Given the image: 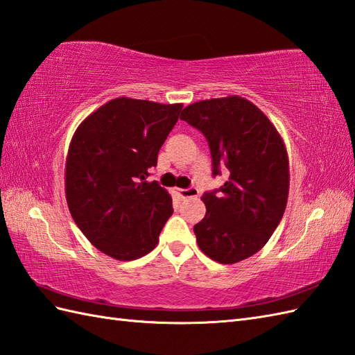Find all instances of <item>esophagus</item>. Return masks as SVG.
I'll return each mask as SVG.
<instances>
[{"instance_id": "34e87169", "label": "esophagus", "mask_w": 355, "mask_h": 355, "mask_svg": "<svg viewBox=\"0 0 355 355\" xmlns=\"http://www.w3.org/2000/svg\"><path fill=\"white\" fill-rule=\"evenodd\" d=\"M175 193L181 198V200H187V198H196L200 195V191L196 187H189V189H175Z\"/></svg>"}]
</instances>
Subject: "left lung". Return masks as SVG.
<instances>
[{
  "label": "left lung",
  "mask_w": 355,
  "mask_h": 355,
  "mask_svg": "<svg viewBox=\"0 0 355 355\" xmlns=\"http://www.w3.org/2000/svg\"><path fill=\"white\" fill-rule=\"evenodd\" d=\"M181 119L209 142L213 175L230 177L205 192V216L193 227L200 250L222 265L259 252L282 220L289 195V157L282 136L265 113L242 96L198 101Z\"/></svg>",
  "instance_id": "left-lung-1"
}]
</instances>
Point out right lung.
I'll return each instance as SVG.
<instances>
[{"label":"right lung","mask_w":355,"mask_h":355,"mask_svg":"<svg viewBox=\"0 0 355 355\" xmlns=\"http://www.w3.org/2000/svg\"><path fill=\"white\" fill-rule=\"evenodd\" d=\"M183 104L114 98L80 123L64 166L66 202L87 241L121 261L151 252L172 198L146 181Z\"/></svg>","instance_id":"1"}]
</instances>
